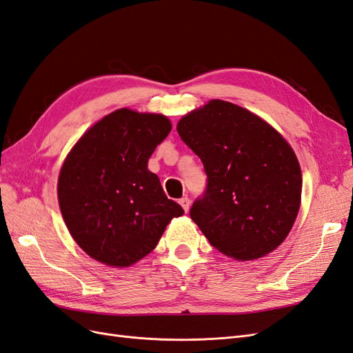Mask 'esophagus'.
<instances>
[{"label": "esophagus", "instance_id": "34e87169", "mask_svg": "<svg viewBox=\"0 0 353 353\" xmlns=\"http://www.w3.org/2000/svg\"><path fill=\"white\" fill-rule=\"evenodd\" d=\"M179 205L183 206V209L187 212V210L190 209V199H188V197H183V199H179Z\"/></svg>", "mask_w": 353, "mask_h": 353}]
</instances>
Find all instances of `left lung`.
I'll return each instance as SVG.
<instances>
[{
  "mask_svg": "<svg viewBox=\"0 0 353 353\" xmlns=\"http://www.w3.org/2000/svg\"><path fill=\"white\" fill-rule=\"evenodd\" d=\"M176 131L205 168V193L190 216L213 248L237 261L279 248L302 194L301 166L284 138L259 116L222 100L184 116Z\"/></svg>",
  "mask_w": 353,
  "mask_h": 353,
  "instance_id": "1",
  "label": "left lung"
}]
</instances>
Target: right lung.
Returning <instances> with one entry per match:
<instances>
[{
    "instance_id": "obj_1",
    "label": "right lung",
    "mask_w": 353,
    "mask_h": 353,
    "mask_svg": "<svg viewBox=\"0 0 353 353\" xmlns=\"http://www.w3.org/2000/svg\"><path fill=\"white\" fill-rule=\"evenodd\" d=\"M170 130L162 114L119 109L68 154L59 176L60 210L73 240L95 261L119 268L138 262L184 213L147 169Z\"/></svg>"
}]
</instances>
